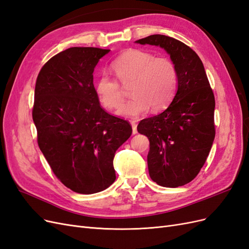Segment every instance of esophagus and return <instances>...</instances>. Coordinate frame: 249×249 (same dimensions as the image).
<instances>
[{
  "label": "esophagus",
  "mask_w": 249,
  "mask_h": 249,
  "mask_svg": "<svg viewBox=\"0 0 249 249\" xmlns=\"http://www.w3.org/2000/svg\"><path fill=\"white\" fill-rule=\"evenodd\" d=\"M131 125H132V132H133V135L137 134V124H135L134 122L131 123Z\"/></svg>",
  "instance_id": "1"
}]
</instances>
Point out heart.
Wrapping results in <instances>:
<instances>
[{"instance_id": "1", "label": "heart", "mask_w": 249, "mask_h": 249, "mask_svg": "<svg viewBox=\"0 0 249 249\" xmlns=\"http://www.w3.org/2000/svg\"><path fill=\"white\" fill-rule=\"evenodd\" d=\"M116 78L123 85H130L131 100L123 105V89L118 82L107 74L96 80L94 92L105 108L114 109L124 118L138 117L149 108L159 112L166 108L178 87V71L171 60L156 57L141 50H127L111 64Z\"/></svg>"}]
</instances>
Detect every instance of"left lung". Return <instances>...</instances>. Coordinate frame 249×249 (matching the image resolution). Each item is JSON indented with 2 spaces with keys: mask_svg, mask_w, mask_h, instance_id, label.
<instances>
[{
  "mask_svg": "<svg viewBox=\"0 0 249 249\" xmlns=\"http://www.w3.org/2000/svg\"><path fill=\"white\" fill-rule=\"evenodd\" d=\"M164 49L178 71V89L166 110L143 119L137 130L149 140V177L168 188L184 186L198 175L215 138V97L201 60L172 37L155 34L135 41Z\"/></svg>",
  "mask_w": 249,
  "mask_h": 249,
  "instance_id": "left-lung-1",
  "label": "left lung"
}]
</instances>
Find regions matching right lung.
I'll return each instance as SVG.
<instances>
[{"label": "right lung", "instance_id": "obj_1", "mask_svg": "<svg viewBox=\"0 0 249 249\" xmlns=\"http://www.w3.org/2000/svg\"><path fill=\"white\" fill-rule=\"evenodd\" d=\"M110 50L70 48L43 65L36 80L33 122L39 148L55 176L71 190L92 194L116 178L113 159L132 126L105 111L93 71Z\"/></svg>", "mask_w": 249, "mask_h": 249}]
</instances>
